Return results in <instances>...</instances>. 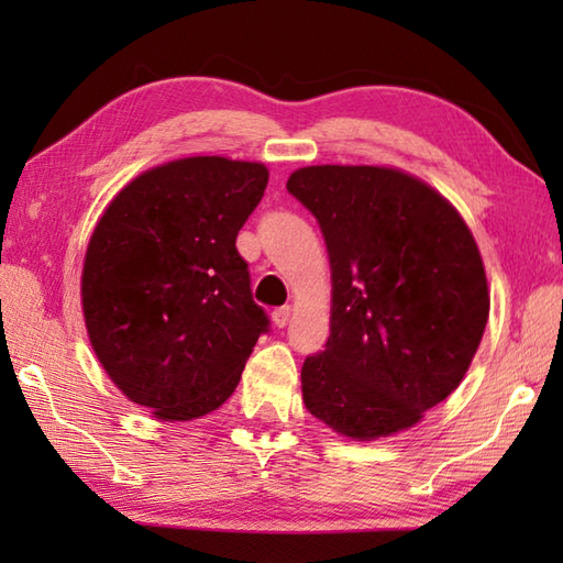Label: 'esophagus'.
Returning <instances> with one entry per match:
<instances>
[{
	"label": "esophagus",
	"mask_w": 563,
	"mask_h": 563,
	"mask_svg": "<svg viewBox=\"0 0 563 563\" xmlns=\"http://www.w3.org/2000/svg\"><path fill=\"white\" fill-rule=\"evenodd\" d=\"M290 312L292 309L290 307H278V309H273V324L278 327V329H285L288 327V321H290Z\"/></svg>",
	"instance_id": "34e87169"
}]
</instances>
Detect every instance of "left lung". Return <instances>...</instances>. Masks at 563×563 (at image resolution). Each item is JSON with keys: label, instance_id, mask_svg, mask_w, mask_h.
Returning a JSON list of instances; mask_svg holds the SVG:
<instances>
[{"label": "left lung", "instance_id": "8db88e82", "mask_svg": "<svg viewBox=\"0 0 563 563\" xmlns=\"http://www.w3.org/2000/svg\"><path fill=\"white\" fill-rule=\"evenodd\" d=\"M288 190L331 263V336L307 355V411L345 438L416 426L460 387L488 319L484 263L438 190L387 166H305Z\"/></svg>", "mask_w": 563, "mask_h": 563}]
</instances>
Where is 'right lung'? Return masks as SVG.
<instances>
[{"label":"right lung","instance_id":"1","mask_svg":"<svg viewBox=\"0 0 563 563\" xmlns=\"http://www.w3.org/2000/svg\"><path fill=\"white\" fill-rule=\"evenodd\" d=\"M266 184L256 162L176 159L130 181L91 234L81 307L93 353L162 421L230 399L271 327L236 251Z\"/></svg>","mask_w":563,"mask_h":563}]
</instances>
